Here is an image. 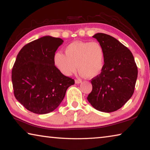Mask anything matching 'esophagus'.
Returning a JSON list of instances; mask_svg holds the SVG:
<instances>
[{"mask_svg": "<svg viewBox=\"0 0 150 150\" xmlns=\"http://www.w3.org/2000/svg\"><path fill=\"white\" fill-rule=\"evenodd\" d=\"M75 83L76 84H80V83H82V80H75Z\"/></svg>", "mask_w": 150, "mask_h": 150, "instance_id": "1", "label": "esophagus"}]
</instances>
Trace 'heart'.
Masks as SVG:
<instances>
[{
	"mask_svg": "<svg viewBox=\"0 0 150 150\" xmlns=\"http://www.w3.org/2000/svg\"><path fill=\"white\" fill-rule=\"evenodd\" d=\"M64 52H57L54 56V65L64 76L72 75L78 67L82 76L94 78L104 69L105 51L97 42H73L65 48Z\"/></svg>",
	"mask_w": 150,
	"mask_h": 150,
	"instance_id": "b5f03b06",
	"label": "heart"
}]
</instances>
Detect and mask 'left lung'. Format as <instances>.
<instances>
[{
    "mask_svg": "<svg viewBox=\"0 0 150 150\" xmlns=\"http://www.w3.org/2000/svg\"><path fill=\"white\" fill-rule=\"evenodd\" d=\"M105 51L102 72L91 81L92 90L87 100L98 111H116L130 99L137 78V68L131 51L112 36L95 34Z\"/></svg>",
    "mask_w": 150,
    "mask_h": 150,
    "instance_id": "obj_1",
    "label": "left lung"
}]
</instances>
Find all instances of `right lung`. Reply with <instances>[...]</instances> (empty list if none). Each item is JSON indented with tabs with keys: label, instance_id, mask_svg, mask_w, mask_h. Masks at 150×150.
I'll use <instances>...</instances> for the list:
<instances>
[{
	"label": "right lung",
	"instance_id": "right-lung-1",
	"mask_svg": "<svg viewBox=\"0 0 150 150\" xmlns=\"http://www.w3.org/2000/svg\"><path fill=\"white\" fill-rule=\"evenodd\" d=\"M64 41L45 36L27 44L20 50L12 70L14 94L29 111L45 114L58 108L74 80L63 75L54 56Z\"/></svg>",
	"mask_w": 150,
	"mask_h": 150
}]
</instances>
